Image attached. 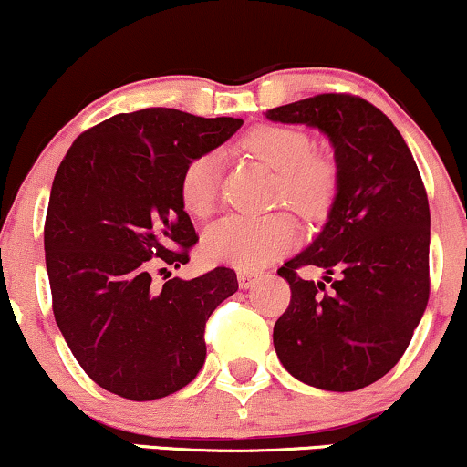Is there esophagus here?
I'll return each mask as SVG.
<instances>
[{"label":"esophagus","mask_w":467,"mask_h":467,"mask_svg":"<svg viewBox=\"0 0 467 467\" xmlns=\"http://www.w3.org/2000/svg\"><path fill=\"white\" fill-rule=\"evenodd\" d=\"M261 274L259 272H251V270H240L238 272V285L242 286V289H248V286H253L254 283H257Z\"/></svg>","instance_id":"obj_1"}]
</instances>
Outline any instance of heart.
Wrapping results in <instances>:
<instances>
[{"mask_svg": "<svg viewBox=\"0 0 467 467\" xmlns=\"http://www.w3.org/2000/svg\"><path fill=\"white\" fill-rule=\"evenodd\" d=\"M244 146L274 171H278L280 200L302 213H317L334 189V170L312 157L310 138L293 127L267 125L248 133ZM221 155L210 150L191 159L181 176V197L191 214L203 216L219 195ZM297 227L289 214H229L203 232V251L213 261L242 270H254L291 251Z\"/></svg>", "mask_w": 467, "mask_h": 467, "instance_id": "heart-1", "label": "heart"}]
</instances>
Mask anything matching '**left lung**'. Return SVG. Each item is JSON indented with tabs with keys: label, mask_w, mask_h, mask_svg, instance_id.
Returning <instances> with one entry per match:
<instances>
[{
	"label": "left lung",
	"mask_w": 467,
	"mask_h": 467,
	"mask_svg": "<svg viewBox=\"0 0 467 467\" xmlns=\"http://www.w3.org/2000/svg\"><path fill=\"white\" fill-rule=\"evenodd\" d=\"M274 123L329 138L336 195L327 221L278 270L291 304L274 325L286 372L325 391H357L401 359L430 299V203L412 152L369 101L323 93L267 110ZM317 265L323 281H304ZM329 282L331 290H325Z\"/></svg>",
	"instance_id": "obj_1"
}]
</instances>
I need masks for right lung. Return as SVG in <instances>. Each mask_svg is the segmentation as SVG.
<instances>
[{
	"mask_svg": "<svg viewBox=\"0 0 467 467\" xmlns=\"http://www.w3.org/2000/svg\"><path fill=\"white\" fill-rule=\"evenodd\" d=\"M242 119L174 108L114 114L69 146L50 189L44 251L55 321L80 368L133 401L181 391L206 361L203 331L238 291L229 267L170 278L197 242L181 176ZM169 274L157 285L151 272Z\"/></svg>",
	"mask_w": 467,
	"mask_h": 467,
	"instance_id": "add662e5",
	"label": "right lung"
}]
</instances>
